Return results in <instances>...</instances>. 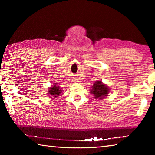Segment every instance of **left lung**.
<instances>
[{"mask_svg": "<svg viewBox=\"0 0 155 155\" xmlns=\"http://www.w3.org/2000/svg\"><path fill=\"white\" fill-rule=\"evenodd\" d=\"M90 91V94L93 95L94 98L102 100L108 96L110 92V88L102 81H96Z\"/></svg>", "mask_w": 155, "mask_h": 155, "instance_id": "1", "label": "left lung"}]
</instances>
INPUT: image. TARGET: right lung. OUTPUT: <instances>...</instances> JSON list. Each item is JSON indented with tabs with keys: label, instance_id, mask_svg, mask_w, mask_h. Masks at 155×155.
Returning a JSON list of instances; mask_svg holds the SVG:
<instances>
[{
	"label": "right lung",
	"instance_id": "add662e5",
	"mask_svg": "<svg viewBox=\"0 0 155 155\" xmlns=\"http://www.w3.org/2000/svg\"><path fill=\"white\" fill-rule=\"evenodd\" d=\"M62 92V89L60 88L59 86H57V84L55 85H52L51 87L48 88V90L47 91V94H48L50 96H54L58 97L61 96V94Z\"/></svg>",
	"mask_w": 155,
	"mask_h": 155
}]
</instances>
